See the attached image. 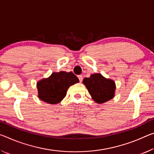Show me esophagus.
<instances>
[{
	"mask_svg": "<svg viewBox=\"0 0 154 154\" xmlns=\"http://www.w3.org/2000/svg\"><path fill=\"white\" fill-rule=\"evenodd\" d=\"M78 78H79L80 82H82L83 81V76H82V75H79V76H78Z\"/></svg>",
	"mask_w": 154,
	"mask_h": 154,
	"instance_id": "esophagus-1",
	"label": "esophagus"
}]
</instances>
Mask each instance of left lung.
<instances>
[{
	"instance_id": "left-lung-1",
	"label": "left lung",
	"mask_w": 154,
	"mask_h": 154,
	"mask_svg": "<svg viewBox=\"0 0 154 154\" xmlns=\"http://www.w3.org/2000/svg\"><path fill=\"white\" fill-rule=\"evenodd\" d=\"M83 84L97 103H105L114 96L115 83L111 79H106L99 73L91 75L88 78H84Z\"/></svg>"
}]
</instances>
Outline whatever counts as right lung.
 I'll use <instances>...</instances> for the list:
<instances>
[{
    "label": "right lung",
    "instance_id": "obj_1",
    "mask_svg": "<svg viewBox=\"0 0 154 154\" xmlns=\"http://www.w3.org/2000/svg\"><path fill=\"white\" fill-rule=\"evenodd\" d=\"M79 82V79L72 72H53L47 79L37 84L38 97L50 104L60 103L66 95L68 88Z\"/></svg>",
    "mask_w": 154,
    "mask_h": 154
}]
</instances>
